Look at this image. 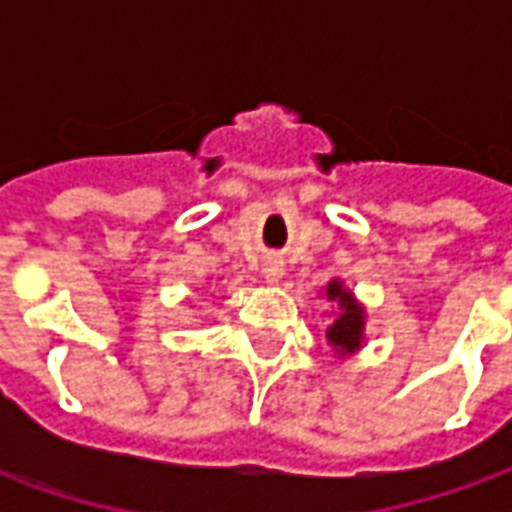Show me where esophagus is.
Here are the masks:
<instances>
[{
	"mask_svg": "<svg viewBox=\"0 0 512 512\" xmlns=\"http://www.w3.org/2000/svg\"><path fill=\"white\" fill-rule=\"evenodd\" d=\"M263 277H266L268 282H279V279H282V263H279V260H266Z\"/></svg>",
	"mask_w": 512,
	"mask_h": 512,
	"instance_id": "34e87169",
	"label": "esophagus"
}]
</instances>
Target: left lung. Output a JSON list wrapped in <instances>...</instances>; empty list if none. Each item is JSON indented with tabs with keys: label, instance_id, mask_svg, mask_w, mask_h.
<instances>
[{
	"label": "left lung",
	"instance_id": "8db88e82",
	"mask_svg": "<svg viewBox=\"0 0 512 512\" xmlns=\"http://www.w3.org/2000/svg\"><path fill=\"white\" fill-rule=\"evenodd\" d=\"M326 299L337 304V318L326 329V340L334 345L340 356H351L362 348L365 340V310L354 299V293L345 288L340 279H332L326 285Z\"/></svg>",
	"mask_w": 512,
	"mask_h": 512
}]
</instances>
